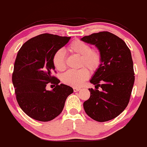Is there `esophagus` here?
I'll use <instances>...</instances> for the list:
<instances>
[{
    "label": "esophagus",
    "mask_w": 147,
    "mask_h": 147,
    "mask_svg": "<svg viewBox=\"0 0 147 147\" xmlns=\"http://www.w3.org/2000/svg\"><path fill=\"white\" fill-rule=\"evenodd\" d=\"M80 89H81V88H77V87H74V88H73V90H74V91H75V92H77V91H80Z\"/></svg>",
    "instance_id": "1"
}]
</instances>
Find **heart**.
<instances>
[{"label": "heart", "instance_id": "b5f03b06", "mask_svg": "<svg viewBox=\"0 0 147 147\" xmlns=\"http://www.w3.org/2000/svg\"><path fill=\"white\" fill-rule=\"evenodd\" d=\"M67 50L72 54L80 56V67H86L91 72H95L100 67L102 63V56L98 49H91L88 44L82 40H75L69 45ZM52 62L56 70L63 71L66 68L65 58L63 50L59 49L54 54ZM89 77V72L86 67L78 70H69L61 77L65 84L73 87H79Z\"/></svg>", "mask_w": 147, "mask_h": 147}]
</instances>
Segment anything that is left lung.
I'll list each match as a JSON object with an SVG mask.
<instances>
[{
	"label": "left lung",
	"mask_w": 147,
	"mask_h": 147,
	"mask_svg": "<svg viewBox=\"0 0 147 147\" xmlns=\"http://www.w3.org/2000/svg\"><path fill=\"white\" fill-rule=\"evenodd\" d=\"M81 40L95 45L102 56L101 65L90 80L96 88H88L91 96L84 109L95 121L112 120L125 109L131 95L135 82L131 53L123 40L109 32L93 33Z\"/></svg>",
	"instance_id": "left-lung-1"
}]
</instances>
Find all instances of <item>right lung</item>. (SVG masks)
<instances>
[{"label": "right lung", "mask_w": 147, "mask_h": 147, "mask_svg": "<svg viewBox=\"0 0 147 147\" xmlns=\"http://www.w3.org/2000/svg\"><path fill=\"white\" fill-rule=\"evenodd\" d=\"M70 37L44 33L28 40L17 53L12 83L19 107L28 117L40 121L55 119L63 111L73 88L52 76L54 54L64 47ZM49 83L57 85L46 90Z\"/></svg>", "instance_id": "right-lung-1"}]
</instances>
